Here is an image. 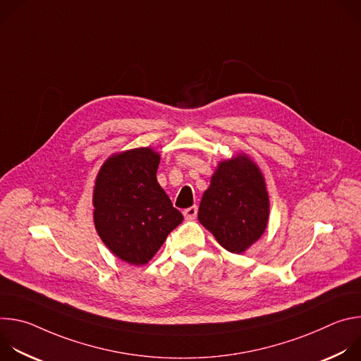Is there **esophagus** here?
<instances>
[{
  "label": "esophagus",
  "instance_id": "1",
  "mask_svg": "<svg viewBox=\"0 0 361 361\" xmlns=\"http://www.w3.org/2000/svg\"><path fill=\"white\" fill-rule=\"evenodd\" d=\"M183 214H184L185 220H194V219L197 217V207H195V205H192V207L185 209V210L183 212Z\"/></svg>",
  "mask_w": 361,
  "mask_h": 361
}]
</instances>
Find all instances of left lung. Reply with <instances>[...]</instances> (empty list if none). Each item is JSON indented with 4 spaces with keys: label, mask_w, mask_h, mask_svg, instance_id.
Wrapping results in <instances>:
<instances>
[{
    "label": "left lung",
    "mask_w": 361,
    "mask_h": 361,
    "mask_svg": "<svg viewBox=\"0 0 361 361\" xmlns=\"http://www.w3.org/2000/svg\"><path fill=\"white\" fill-rule=\"evenodd\" d=\"M269 216L270 198L260 167L244 152L220 161L202 194L198 221L221 247L241 254L264 234Z\"/></svg>",
    "instance_id": "left-lung-1"
}]
</instances>
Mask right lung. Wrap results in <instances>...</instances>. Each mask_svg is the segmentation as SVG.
I'll return each instance as SVG.
<instances>
[{"mask_svg": "<svg viewBox=\"0 0 361 361\" xmlns=\"http://www.w3.org/2000/svg\"><path fill=\"white\" fill-rule=\"evenodd\" d=\"M160 154L151 147L110 156L92 191L95 230L107 248L131 266L147 264L183 214L157 183Z\"/></svg>", "mask_w": 361, "mask_h": 361, "instance_id": "obj_1", "label": "right lung"}]
</instances>
